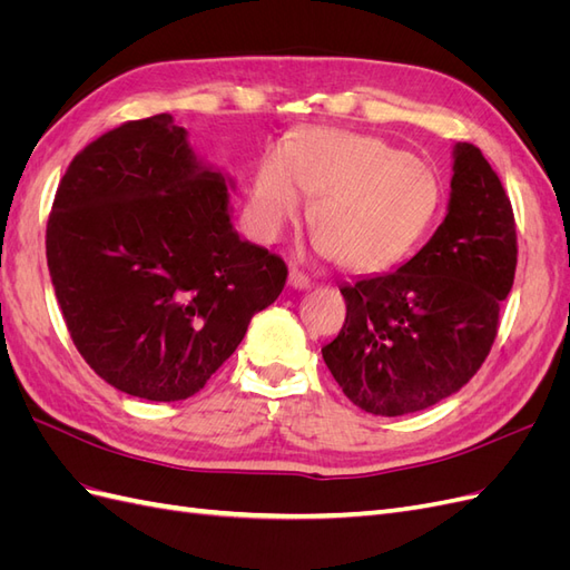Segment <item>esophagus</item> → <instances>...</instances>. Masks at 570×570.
Instances as JSON below:
<instances>
[{
  "instance_id": "1",
  "label": "esophagus",
  "mask_w": 570,
  "mask_h": 570,
  "mask_svg": "<svg viewBox=\"0 0 570 570\" xmlns=\"http://www.w3.org/2000/svg\"><path fill=\"white\" fill-rule=\"evenodd\" d=\"M287 285L292 289H308V287H312V278H308V275H304L302 271L292 268L289 275H287Z\"/></svg>"
}]
</instances>
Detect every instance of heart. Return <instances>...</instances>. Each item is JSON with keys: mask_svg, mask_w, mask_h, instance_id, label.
Masks as SVG:
<instances>
[{"mask_svg": "<svg viewBox=\"0 0 570 570\" xmlns=\"http://www.w3.org/2000/svg\"><path fill=\"white\" fill-rule=\"evenodd\" d=\"M318 197V245L344 268L371 273L402 262L433 223L440 183L423 159L375 135L316 128L266 151L249 193L256 235L275 239Z\"/></svg>", "mask_w": 570, "mask_h": 570, "instance_id": "obj_1", "label": "heart"}]
</instances>
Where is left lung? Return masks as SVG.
Returning <instances> with one entry per match:
<instances>
[{"label":"left lung","mask_w":570,"mask_h":570,"mask_svg":"<svg viewBox=\"0 0 570 570\" xmlns=\"http://www.w3.org/2000/svg\"><path fill=\"white\" fill-rule=\"evenodd\" d=\"M446 216L404 266L340 292L347 318L321 350L350 400L404 416L459 392L488 358L515 273L509 195L482 151L454 145Z\"/></svg>","instance_id":"left-lung-1"}]
</instances>
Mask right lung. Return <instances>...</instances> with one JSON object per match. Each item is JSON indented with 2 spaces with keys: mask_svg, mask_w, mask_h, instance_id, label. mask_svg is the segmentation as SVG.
Wrapping results in <instances>:
<instances>
[{
  "mask_svg": "<svg viewBox=\"0 0 570 570\" xmlns=\"http://www.w3.org/2000/svg\"><path fill=\"white\" fill-rule=\"evenodd\" d=\"M228 187L170 114L128 120L68 166L47 266L73 344L116 390L197 394L283 292L285 262L239 237Z\"/></svg>",
  "mask_w": 570,
  "mask_h": 570,
  "instance_id": "add662e5",
  "label": "right lung"
}]
</instances>
